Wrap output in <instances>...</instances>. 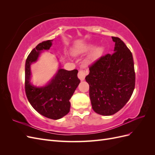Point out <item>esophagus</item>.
Here are the masks:
<instances>
[{
    "label": "esophagus",
    "instance_id": "esophagus-1",
    "mask_svg": "<svg viewBox=\"0 0 155 155\" xmlns=\"http://www.w3.org/2000/svg\"><path fill=\"white\" fill-rule=\"evenodd\" d=\"M87 74V72L85 70H84L83 69H80L79 70V72H78V78L80 79L81 81H83L84 79L85 78V76Z\"/></svg>",
    "mask_w": 155,
    "mask_h": 155
}]
</instances>
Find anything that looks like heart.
Listing matches in <instances>:
<instances>
[{
	"label": "heart",
	"mask_w": 155,
	"mask_h": 155,
	"mask_svg": "<svg viewBox=\"0 0 155 155\" xmlns=\"http://www.w3.org/2000/svg\"><path fill=\"white\" fill-rule=\"evenodd\" d=\"M89 48H90V47H89Z\"/></svg>",
	"instance_id": "1"
}]
</instances>
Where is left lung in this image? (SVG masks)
I'll return each mask as SVG.
<instances>
[{
  "mask_svg": "<svg viewBox=\"0 0 155 155\" xmlns=\"http://www.w3.org/2000/svg\"><path fill=\"white\" fill-rule=\"evenodd\" d=\"M114 53L103 55L89 66L85 78L89 96L96 113L110 116L125 105L135 87L133 55L119 37H112Z\"/></svg>",
  "mask_w": 155,
  "mask_h": 155,
  "instance_id": "8db88e82",
  "label": "left lung"
}]
</instances>
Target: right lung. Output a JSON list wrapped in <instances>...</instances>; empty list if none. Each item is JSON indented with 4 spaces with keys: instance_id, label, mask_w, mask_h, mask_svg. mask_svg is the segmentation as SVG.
Returning a JSON list of instances; mask_svg holds the SVG:
<instances>
[{
    "instance_id": "right-lung-1",
    "label": "right lung",
    "mask_w": 155,
    "mask_h": 155,
    "mask_svg": "<svg viewBox=\"0 0 155 155\" xmlns=\"http://www.w3.org/2000/svg\"><path fill=\"white\" fill-rule=\"evenodd\" d=\"M51 40L43 41L28 56L25 64V92L34 109L46 118L58 120L67 115L70 108V99L80 83L78 70L68 71L61 68L52 80L45 87H37L30 82V65L38 58L40 51L48 50Z\"/></svg>"
}]
</instances>
